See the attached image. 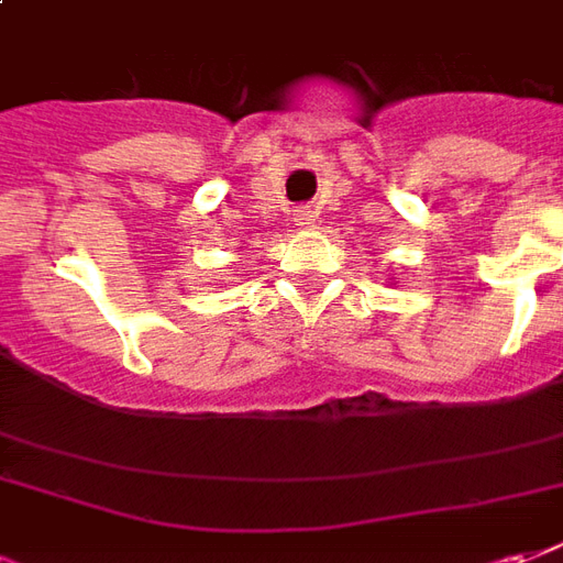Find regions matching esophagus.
<instances>
[{
  "instance_id": "1",
  "label": "esophagus",
  "mask_w": 563,
  "mask_h": 563,
  "mask_svg": "<svg viewBox=\"0 0 563 563\" xmlns=\"http://www.w3.org/2000/svg\"><path fill=\"white\" fill-rule=\"evenodd\" d=\"M294 221H297L299 228H306V231H309V228H314V212H311L309 207H299L297 212H294Z\"/></svg>"
}]
</instances>
